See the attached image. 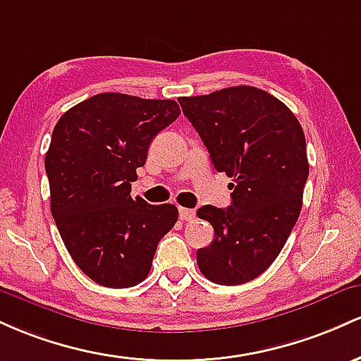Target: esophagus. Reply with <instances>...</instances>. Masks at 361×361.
I'll return each mask as SVG.
<instances>
[{"label":"esophagus","mask_w":361,"mask_h":361,"mask_svg":"<svg viewBox=\"0 0 361 361\" xmlns=\"http://www.w3.org/2000/svg\"><path fill=\"white\" fill-rule=\"evenodd\" d=\"M179 218L182 221H191L196 218V212L189 208H179Z\"/></svg>","instance_id":"esophagus-1"}]
</instances>
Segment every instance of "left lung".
<instances>
[{"instance_id":"left-lung-1","label":"left lung","mask_w":361,"mask_h":361,"mask_svg":"<svg viewBox=\"0 0 361 361\" xmlns=\"http://www.w3.org/2000/svg\"><path fill=\"white\" fill-rule=\"evenodd\" d=\"M214 169L232 177V204H206L214 240L197 249V266L216 285L252 281L273 264L302 209L309 177L305 136L281 100L256 87L180 97Z\"/></svg>"}]
</instances>
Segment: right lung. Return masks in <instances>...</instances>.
Returning a JSON list of instances; mask_svg holds the SVG:
<instances>
[{
	"label": "right lung",
	"mask_w": 361,
	"mask_h": 361,
	"mask_svg": "<svg viewBox=\"0 0 361 361\" xmlns=\"http://www.w3.org/2000/svg\"><path fill=\"white\" fill-rule=\"evenodd\" d=\"M179 114L176 100L107 92L64 112L52 131L51 213L73 261L99 285L143 281L160 238L176 225V206L133 200L131 182L153 137Z\"/></svg>",
	"instance_id": "add662e5"
}]
</instances>
